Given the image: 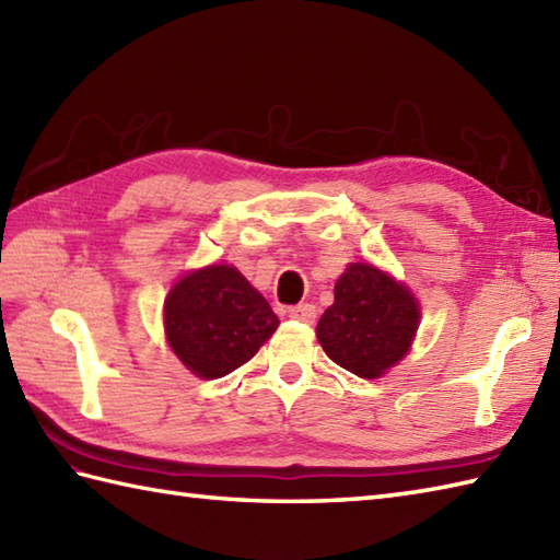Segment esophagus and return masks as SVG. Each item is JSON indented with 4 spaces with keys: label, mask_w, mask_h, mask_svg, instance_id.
I'll use <instances>...</instances> for the list:
<instances>
[{
    "label": "esophagus",
    "mask_w": 560,
    "mask_h": 560,
    "mask_svg": "<svg viewBox=\"0 0 560 560\" xmlns=\"http://www.w3.org/2000/svg\"><path fill=\"white\" fill-rule=\"evenodd\" d=\"M289 317H291V319H295V323H305V325H311V323H315V317H317V307H315L313 303L293 305V307H289Z\"/></svg>",
    "instance_id": "obj_1"
}]
</instances>
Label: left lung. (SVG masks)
<instances>
[{"label": "left lung", "instance_id": "1", "mask_svg": "<svg viewBox=\"0 0 560 560\" xmlns=\"http://www.w3.org/2000/svg\"><path fill=\"white\" fill-rule=\"evenodd\" d=\"M419 319V301L404 283L365 261H351L337 279L335 303L319 317L317 339L337 365L373 380L407 355Z\"/></svg>", "mask_w": 560, "mask_h": 560}]
</instances>
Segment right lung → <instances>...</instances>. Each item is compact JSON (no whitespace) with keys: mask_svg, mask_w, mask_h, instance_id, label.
Here are the masks:
<instances>
[{"mask_svg":"<svg viewBox=\"0 0 560 560\" xmlns=\"http://www.w3.org/2000/svg\"><path fill=\"white\" fill-rule=\"evenodd\" d=\"M173 353L197 377L217 380L247 363L279 327L269 303L231 265L187 271L163 303Z\"/></svg>","mask_w":560,"mask_h":560,"instance_id":"add662e5","label":"right lung"}]
</instances>
